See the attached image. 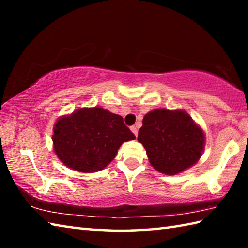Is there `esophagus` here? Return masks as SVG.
Returning a JSON list of instances; mask_svg holds the SVG:
<instances>
[{"label":"esophagus","mask_w":248,"mask_h":248,"mask_svg":"<svg viewBox=\"0 0 248 248\" xmlns=\"http://www.w3.org/2000/svg\"><path fill=\"white\" fill-rule=\"evenodd\" d=\"M130 129H131V131H132L134 134H136V136H138V128L136 127V125H132V127L130 128Z\"/></svg>","instance_id":"esophagus-1"}]
</instances>
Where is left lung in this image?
<instances>
[{"mask_svg": "<svg viewBox=\"0 0 248 248\" xmlns=\"http://www.w3.org/2000/svg\"><path fill=\"white\" fill-rule=\"evenodd\" d=\"M138 134L149 161L165 175H176L199 161L204 133L184 110L154 109L146 114Z\"/></svg>", "mask_w": 248, "mask_h": 248, "instance_id": "obj_1", "label": "left lung"}]
</instances>
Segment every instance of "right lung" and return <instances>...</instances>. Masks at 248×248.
I'll return each mask as SVG.
<instances>
[{
  "mask_svg": "<svg viewBox=\"0 0 248 248\" xmlns=\"http://www.w3.org/2000/svg\"><path fill=\"white\" fill-rule=\"evenodd\" d=\"M136 136L123 117L100 107L79 108L59 118L53 127V150L69 169L81 173L102 170L124 142Z\"/></svg>",
  "mask_w": 248,
  "mask_h": 248,
  "instance_id": "obj_1",
  "label": "right lung"
}]
</instances>
